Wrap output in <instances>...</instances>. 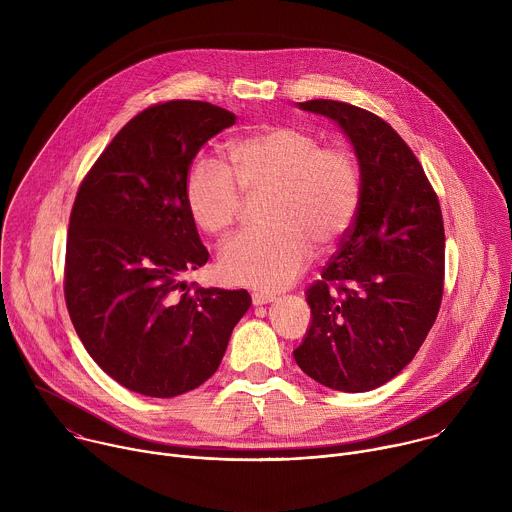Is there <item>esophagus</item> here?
Returning a JSON list of instances; mask_svg holds the SVG:
<instances>
[{"instance_id":"34e87169","label":"esophagus","mask_w":512,"mask_h":512,"mask_svg":"<svg viewBox=\"0 0 512 512\" xmlns=\"http://www.w3.org/2000/svg\"><path fill=\"white\" fill-rule=\"evenodd\" d=\"M253 306H265V304H271L275 302V296L271 294H263V291H253Z\"/></svg>"}]
</instances>
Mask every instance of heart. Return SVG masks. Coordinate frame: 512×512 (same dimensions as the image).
Returning <instances> with one entry per match:
<instances>
[{
  "label": "heart",
  "instance_id": "obj_1",
  "mask_svg": "<svg viewBox=\"0 0 512 512\" xmlns=\"http://www.w3.org/2000/svg\"><path fill=\"white\" fill-rule=\"evenodd\" d=\"M233 170L208 156L196 158L184 182L192 221L210 235L235 223L245 192L271 190L267 229H247L218 253L223 277L261 291L294 281L320 249L338 243L360 204V174L344 148L296 125H273L245 135L229 148Z\"/></svg>",
  "mask_w": 512,
  "mask_h": 512
}]
</instances>
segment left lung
<instances>
[{
  "instance_id": "8db88e82",
  "label": "left lung",
  "mask_w": 512,
  "mask_h": 512,
  "mask_svg": "<svg viewBox=\"0 0 512 512\" xmlns=\"http://www.w3.org/2000/svg\"><path fill=\"white\" fill-rule=\"evenodd\" d=\"M298 107L332 119L348 137L360 204L340 251L306 291L312 322L294 358L324 387L373 391L413 360L440 312L446 245L440 202L387 121L328 99Z\"/></svg>"
}]
</instances>
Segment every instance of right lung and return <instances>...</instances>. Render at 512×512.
Here are the masks:
<instances>
[{
  "label": "right lung",
  "instance_id": "obj_1",
  "mask_svg": "<svg viewBox=\"0 0 512 512\" xmlns=\"http://www.w3.org/2000/svg\"><path fill=\"white\" fill-rule=\"evenodd\" d=\"M237 115L202 101H168L135 115L83 180L70 212L64 298L99 367L145 397H178L221 364L251 306L245 289L188 287L202 267L186 206V172Z\"/></svg>",
  "mask_w": 512,
  "mask_h": 512
}]
</instances>
